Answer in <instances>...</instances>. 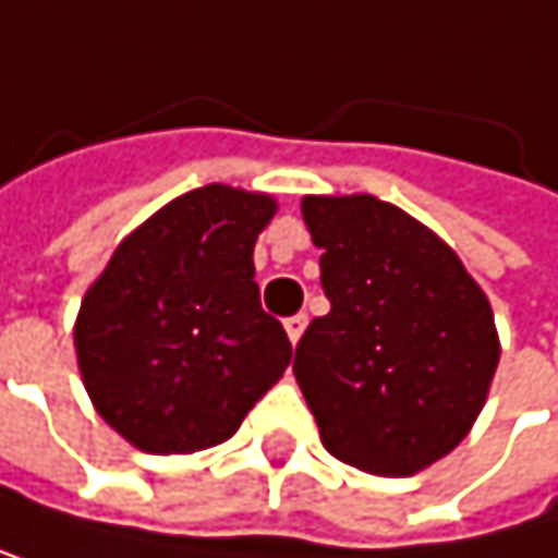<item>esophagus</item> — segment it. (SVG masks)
<instances>
[{"label":"esophagus","instance_id":"34e87169","mask_svg":"<svg viewBox=\"0 0 558 558\" xmlns=\"http://www.w3.org/2000/svg\"><path fill=\"white\" fill-rule=\"evenodd\" d=\"M306 323H310V319H306V313H295V316H289V319H286V333H289V340H292V343H300V337L306 333Z\"/></svg>","mask_w":558,"mask_h":558}]
</instances>
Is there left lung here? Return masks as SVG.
Instances as JSON below:
<instances>
[{"instance_id":"obj_1","label":"left lung","mask_w":558,"mask_h":558,"mask_svg":"<svg viewBox=\"0 0 558 558\" xmlns=\"http://www.w3.org/2000/svg\"><path fill=\"white\" fill-rule=\"evenodd\" d=\"M329 313L292 374L326 451L371 475H414L454 451L498 367L495 316L461 258L374 195L306 198Z\"/></svg>"}]
</instances>
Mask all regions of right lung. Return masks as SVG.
Returning a JSON list of instances; mask_svg holds the SVG:
<instances>
[{
	"label": "right lung",
	"mask_w": 558,
	"mask_h": 558,
	"mask_svg": "<svg viewBox=\"0 0 558 558\" xmlns=\"http://www.w3.org/2000/svg\"><path fill=\"white\" fill-rule=\"evenodd\" d=\"M269 195L205 184L117 245L76 316L80 374L100 417L147 454L229 441L289 367L258 303L252 248Z\"/></svg>",
	"instance_id": "right-lung-1"
}]
</instances>
